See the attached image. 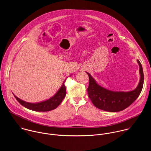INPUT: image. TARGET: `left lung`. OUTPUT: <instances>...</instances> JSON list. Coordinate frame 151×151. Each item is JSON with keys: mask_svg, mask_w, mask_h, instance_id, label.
<instances>
[{"mask_svg": "<svg viewBox=\"0 0 151 151\" xmlns=\"http://www.w3.org/2000/svg\"><path fill=\"white\" fill-rule=\"evenodd\" d=\"M137 62L139 66L140 80L136 89L129 91L107 89L99 85L86 72L89 78L88 96L95 107L106 111L118 112L127 108L138 98L143 88L144 72L141 62L138 60Z\"/></svg>", "mask_w": 151, "mask_h": 151, "instance_id": "8db88e82", "label": "left lung"}]
</instances>
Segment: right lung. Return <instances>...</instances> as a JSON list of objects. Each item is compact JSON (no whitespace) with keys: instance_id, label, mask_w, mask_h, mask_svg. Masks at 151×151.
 Returning a JSON list of instances; mask_svg holds the SVG:
<instances>
[{"instance_id":"obj_1","label":"right lung","mask_w":151,"mask_h":151,"mask_svg":"<svg viewBox=\"0 0 151 151\" xmlns=\"http://www.w3.org/2000/svg\"><path fill=\"white\" fill-rule=\"evenodd\" d=\"M65 82V81H64L60 89L55 93V95H54L50 99L40 103H28L20 99L15 95L14 96L16 100L19 102V103H20L24 107L30 109L31 110L40 112L51 111L56 109L60 104V103L66 96V88L64 85Z\"/></svg>"}]
</instances>
